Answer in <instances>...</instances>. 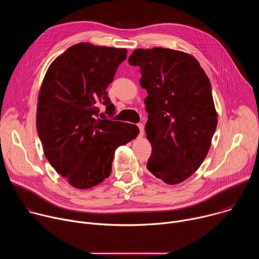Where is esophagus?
I'll return each mask as SVG.
<instances>
[{
	"instance_id": "obj_1",
	"label": "esophagus",
	"mask_w": 259,
	"mask_h": 259,
	"mask_svg": "<svg viewBox=\"0 0 259 259\" xmlns=\"http://www.w3.org/2000/svg\"><path fill=\"white\" fill-rule=\"evenodd\" d=\"M137 127L139 128V135L142 136V135H143V132H144V126H143V124L139 123V124H137Z\"/></svg>"
}]
</instances>
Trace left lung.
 Returning a JSON list of instances; mask_svg holds the SVG:
<instances>
[{"label": "left lung", "mask_w": 259, "mask_h": 259, "mask_svg": "<svg viewBox=\"0 0 259 259\" xmlns=\"http://www.w3.org/2000/svg\"><path fill=\"white\" fill-rule=\"evenodd\" d=\"M140 67L152 155L146 168L165 183L178 184L201 166L217 126L210 81L191 54L168 49H136L128 59Z\"/></svg>", "instance_id": "left-lung-1"}]
</instances>
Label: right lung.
Masks as SVG:
<instances>
[{"mask_svg":"<svg viewBox=\"0 0 259 259\" xmlns=\"http://www.w3.org/2000/svg\"><path fill=\"white\" fill-rule=\"evenodd\" d=\"M126 56L125 48L79 43L54 59L42 82L36 131L46 159L75 189L107 178L116 150L139 133L136 125L96 118L100 103L115 113L106 88Z\"/></svg>","mask_w":259,"mask_h":259,"instance_id":"obj_1","label":"right lung"}]
</instances>
